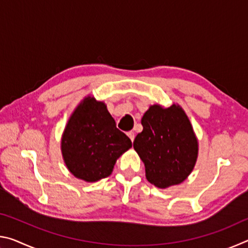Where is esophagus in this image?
I'll use <instances>...</instances> for the list:
<instances>
[{
  "instance_id": "34e87169",
  "label": "esophagus",
  "mask_w": 248,
  "mask_h": 248,
  "mask_svg": "<svg viewBox=\"0 0 248 248\" xmlns=\"http://www.w3.org/2000/svg\"><path fill=\"white\" fill-rule=\"evenodd\" d=\"M127 134H128V137L130 138V140H131V141L134 140V132L133 131H129Z\"/></svg>"
}]
</instances>
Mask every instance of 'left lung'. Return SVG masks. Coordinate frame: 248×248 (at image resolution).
<instances>
[{
	"label": "left lung",
	"mask_w": 248,
	"mask_h": 248,
	"mask_svg": "<svg viewBox=\"0 0 248 248\" xmlns=\"http://www.w3.org/2000/svg\"><path fill=\"white\" fill-rule=\"evenodd\" d=\"M141 124L133 148L144 163L146 179L161 189L183 183L198 158V139L186 112L178 104H155Z\"/></svg>",
	"instance_id": "8db88e82"
}]
</instances>
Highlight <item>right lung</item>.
<instances>
[{
	"mask_svg": "<svg viewBox=\"0 0 248 248\" xmlns=\"http://www.w3.org/2000/svg\"><path fill=\"white\" fill-rule=\"evenodd\" d=\"M131 146V140L117 129L106 104L90 95L74 109L61 138L66 167L86 183L110 175L117 159Z\"/></svg>",
	"mask_w": 248,
	"mask_h": 248,
	"instance_id": "1",
	"label": "right lung"
}]
</instances>
